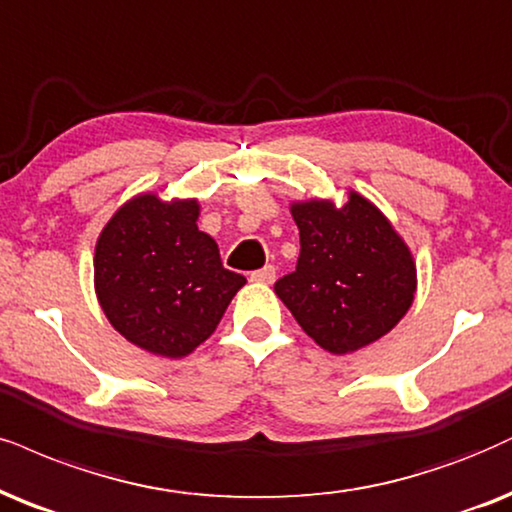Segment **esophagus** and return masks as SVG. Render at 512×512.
<instances>
[{
	"mask_svg": "<svg viewBox=\"0 0 512 512\" xmlns=\"http://www.w3.org/2000/svg\"><path fill=\"white\" fill-rule=\"evenodd\" d=\"M273 280H275L273 266H266V268L254 270V273H251V282H258V285H273Z\"/></svg>",
	"mask_w": 512,
	"mask_h": 512,
	"instance_id": "obj_1",
	"label": "esophagus"
}]
</instances>
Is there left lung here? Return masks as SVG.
<instances>
[{"mask_svg":"<svg viewBox=\"0 0 512 512\" xmlns=\"http://www.w3.org/2000/svg\"><path fill=\"white\" fill-rule=\"evenodd\" d=\"M301 254L296 270L275 282L296 323L325 351L363 349L408 313L418 275L408 244L363 194L344 206L330 199L294 201Z\"/></svg>","mask_w":512,"mask_h":512,"instance_id":"8db88e82","label":"left lung"}]
</instances>
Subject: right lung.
<instances>
[{"instance_id":"add662e5","label":"right lung","mask_w":512,"mask_h":512,"mask_svg":"<svg viewBox=\"0 0 512 512\" xmlns=\"http://www.w3.org/2000/svg\"><path fill=\"white\" fill-rule=\"evenodd\" d=\"M199 201L137 194L94 249V292L109 323L154 356L182 358L216 330L246 277L223 268L197 227Z\"/></svg>"}]
</instances>
